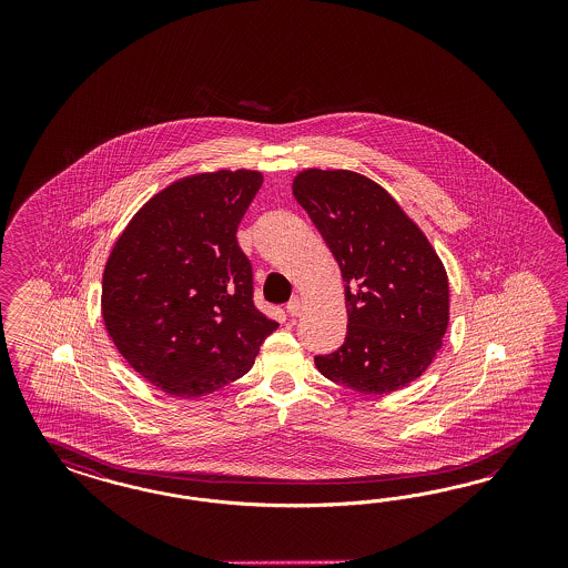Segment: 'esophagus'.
<instances>
[{
  "label": "esophagus",
  "mask_w": 568,
  "mask_h": 568,
  "mask_svg": "<svg viewBox=\"0 0 568 568\" xmlns=\"http://www.w3.org/2000/svg\"><path fill=\"white\" fill-rule=\"evenodd\" d=\"M287 312H290L292 316H300V312H302V300H300V297H292V300L287 302Z\"/></svg>",
  "instance_id": "obj_1"
}]
</instances>
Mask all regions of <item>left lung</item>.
<instances>
[{
    "mask_svg": "<svg viewBox=\"0 0 568 568\" xmlns=\"http://www.w3.org/2000/svg\"><path fill=\"white\" fill-rule=\"evenodd\" d=\"M293 195L344 276L345 342L316 356V368L366 396L406 387L429 368L446 335L442 260L396 200L358 172H300Z\"/></svg>",
    "mask_w": 568,
    "mask_h": 568,
    "instance_id": "left-lung-1",
    "label": "left lung"
}]
</instances>
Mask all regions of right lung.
Here are the masks:
<instances>
[{
    "label": "right lung",
    "instance_id": "1",
    "mask_svg": "<svg viewBox=\"0 0 568 568\" xmlns=\"http://www.w3.org/2000/svg\"><path fill=\"white\" fill-rule=\"evenodd\" d=\"M260 185L256 171L185 176L139 210L105 262L108 335L169 396H207L243 377L278 327L254 306L235 237Z\"/></svg>",
    "mask_w": 568,
    "mask_h": 568
}]
</instances>
